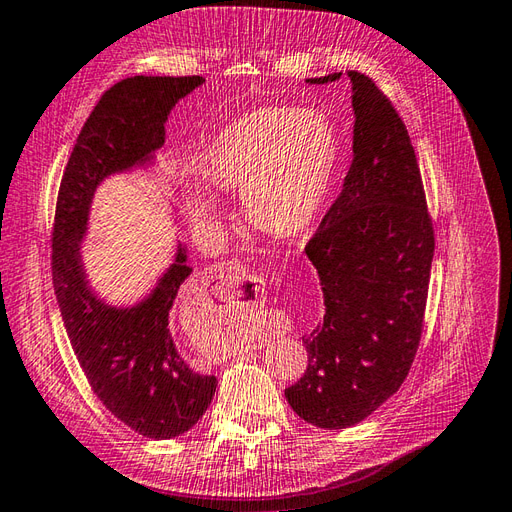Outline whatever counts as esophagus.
I'll use <instances>...</instances> for the list:
<instances>
[{
	"label": "esophagus",
	"instance_id": "34e87169",
	"mask_svg": "<svg viewBox=\"0 0 512 512\" xmlns=\"http://www.w3.org/2000/svg\"><path fill=\"white\" fill-rule=\"evenodd\" d=\"M214 274H216V279H220L222 283H227L229 287H233V290H235V287H240L248 279V270L242 264H238V261H227V264H220L214 270Z\"/></svg>",
	"mask_w": 512,
	"mask_h": 512
}]
</instances>
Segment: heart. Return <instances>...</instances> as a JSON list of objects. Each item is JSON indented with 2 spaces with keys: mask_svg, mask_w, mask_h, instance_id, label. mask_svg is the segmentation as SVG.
<instances>
[{
  "mask_svg": "<svg viewBox=\"0 0 512 512\" xmlns=\"http://www.w3.org/2000/svg\"><path fill=\"white\" fill-rule=\"evenodd\" d=\"M342 140L318 110L270 106L235 119L207 142L199 173L212 194H240L242 214L253 225L294 238L309 229L329 196ZM218 203L205 192L186 199V218L196 235L218 225Z\"/></svg>",
  "mask_w": 512,
  "mask_h": 512,
  "instance_id": "1",
  "label": "heart"
}]
</instances>
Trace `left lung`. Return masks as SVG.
<instances>
[{
  "label": "left lung",
  "instance_id": "obj_1",
  "mask_svg": "<svg viewBox=\"0 0 512 512\" xmlns=\"http://www.w3.org/2000/svg\"><path fill=\"white\" fill-rule=\"evenodd\" d=\"M346 75L355 112L352 164L305 248L326 311L303 337L305 376L285 389L294 413L324 430L363 422L404 383L422 337L435 253L409 131L368 75Z\"/></svg>",
  "mask_w": 512,
  "mask_h": 512
}]
</instances>
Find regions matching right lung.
Masks as SVG:
<instances>
[{"mask_svg": "<svg viewBox=\"0 0 512 512\" xmlns=\"http://www.w3.org/2000/svg\"><path fill=\"white\" fill-rule=\"evenodd\" d=\"M192 77H127L99 99L64 168L54 225V290L77 361L103 406L149 439L188 432L216 393V376L183 359L168 326L179 287L192 268L177 240L170 264L147 296L112 305L90 285L84 242L95 192L103 181L155 168L166 121L177 103L203 86Z\"/></svg>", "mask_w": 512, "mask_h": 512, "instance_id": "1", "label": "right lung"}]
</instances>
